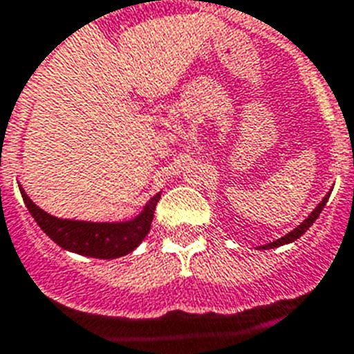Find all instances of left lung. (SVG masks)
Listing matches in <instances>:
<instances>
[{"label":"left lung","instance_id":"1","mask_svg":"<svg viewBox=\"0 0 354 354\" xmlns=\"http://www.w3.org/2000/svg\"><path fill=\"white\" fill-rule=\"evenodd\" d=\"M329 194H331V192H327L326 196H324V200H322V202L315 207V211H313L311 214H309V216H307L306 220H304V222L297 227V229H292L291 232H287L286 236L278 238V240H274V242H271V243H267V245H260L258 249H274V247L286 245V243H291V242H295V240H298V238H300L301 234H304V232H306L307 229L313 225V223H315V220L320 216V212L324 211V207H326L327 200H329Z\"/></svg>","mask_w":354,"mask_h":354}]
</instances>
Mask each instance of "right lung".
Here are the masks:
<instances>
[{
    "label": "right lung",
    "instance_id": "add662e5",
    "mask_svg": "<svg viewBox=\"0 0 354 354\" xmlns=\"http://www.w3.org/2000/svg\"><path fill=\"white\" fill-rule=\"evenodd\" d=\"M19 191L28 212L53 242H56L65 251L76 252L82 257L100 258V260H114L134 251L151 231L154 209L160 200V192H158L145 203L143 211L136 218L127 222H82V220H63L53 216L39 209L27 196L21 185Z\"/></svg>",
    "mask_w": 354,
    "mask_h": 354
}]
</instances>
